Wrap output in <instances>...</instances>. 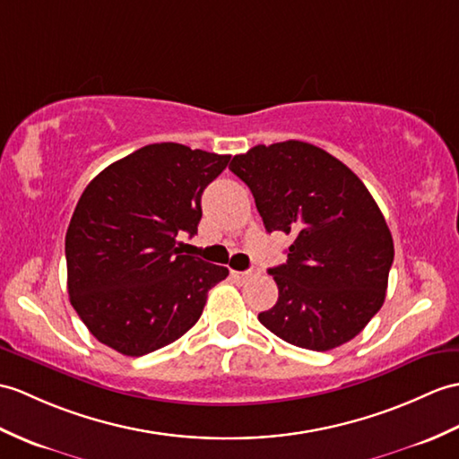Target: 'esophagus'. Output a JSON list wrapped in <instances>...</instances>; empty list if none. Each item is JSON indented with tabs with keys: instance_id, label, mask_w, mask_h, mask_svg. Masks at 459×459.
Instances as JSON below:
<instances>
[{
	"instance_id": "34e87169",
	"label": "esophagus",
	"mask_w": 459,
	"mask_h": 459,
	"mask_svg": "<svg viewBox=\"0 0 459 459\" xmlns=\"http://www.w3.org/2000/svg\"><path fill=\"white\" fill-rule=\"evenodd\" d=\"M230 273H232V278L247 281L250 278H255V275H260V270L258 268H252V270H247V272H230Z\"/></svg>"
}]
</instances>
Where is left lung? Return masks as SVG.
I'll list each match as a JSON object with an SVG mask.
<instances>
[{
    "label": "left lung",
    "instance_id": "left-lung-1",
    "mask_svg": "<svg viewBox=\"0 0 459 459\" xmlns=\"http://www.w3.org/2000/svg\"><path fill=\"white\" fill-rule=\"evenodd\" d=\"M268 232L293 234L272 268L280 297L260 323L293 346L326 351L358 336L385 301L393 238L368 187L323 148L258 144L232 158Z\"/></svg>",
    "mask_w": 459,
    "mask_h": 459
}]
</instances>
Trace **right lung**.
<instances>
[{
    "label": "right lung",
    "mask_w": 459,
    "mask_h": 459,
    "mask_svg": "<svg viewBox=\"0 0 459 459\" xmlns=\"http://www.w3.org/2000/svg\"><path fill=\"white\" fill-rule=\"evenodd\" d=\"M230 156L178 143L138 148L83 189L66 232L70 303L101 344L144 356L194 326L222 265L181 254L194 237L204 189Z\"/></svg>",
    "instance_id": "add662e5"
}]
</instances>
